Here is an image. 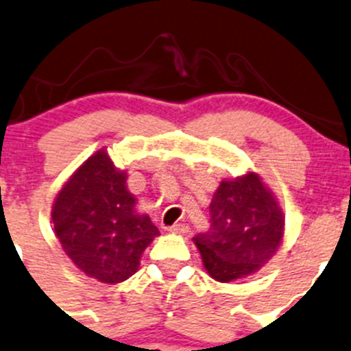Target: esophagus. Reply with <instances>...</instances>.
I'll return each mask as SVG.
<instances>
[{
	"label": "esophagus",
	"instance_id": "obj_1",
	"mask_svg": "<svg viewBox=\"0 0 351 351\" xmlns=\"http://www.w3.org/2000/svg\"><path fill=\"white\" fill-rule=\"evenodd\" d=\"M168 232H173V234H186L188 225L185 223H175L168 228Z\"/></svg>",
	"mask_w": 351,
	"mask_h": 351
}]
</instances>
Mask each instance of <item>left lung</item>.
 Listing matches in <instances>:
<instances>
[{
    "instance_id": "1",
    "label": "left lung",
    "mask_w": 351,
    "mask_h": 351,
    "mask_svg": "<svg viewBox=\"0 0 351 351\" xmlns=\"http://www.w3.org/2000/svg\"><path fill=\"white\" fill-rule=\"evenodd\" d=\"M284 215L257 173L225 180L210 204V228L193 237L204 265L215 281L252 274L279 249Z\"/></svg>"
}]
</instances>
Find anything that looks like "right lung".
I'll list each match as a JSON object with an SVG mask.
<instances>
[{
	"mask_svg": "<svg viewBox=\"0 0 351 351\" xmlns=\"http://www.w3.org/2000/svg\"><path fill=\"white\" fill-rule=\"evenodd\" d=\"M126 171L97 151L70 176L51 208L62 249L88 278L117 284L131 278L156 235V225L134 210Z\"/></svg>",
	"mask_w": 351,
	"mask_h": 351,
	"instance_id": "right-lung-1",
	"label": "right lung"
}]
</instances>
